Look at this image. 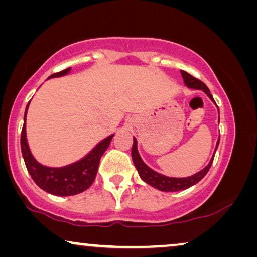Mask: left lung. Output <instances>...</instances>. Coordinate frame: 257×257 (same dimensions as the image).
<instances>
[{"label": "left lung", "instance_id": "8db88e82", "mask_svg": "<svg viewBox=\"0 0 257 257\" xmlns=\"http://www.w3.org/2000/svg\"><path fill=\"white\" fill-rule=\"evenodd\" d=\"M180 73H182V77L184 79V84H185L186 87H189L191 89H199V91H202L206 94V95L209 97V99H211L212 102H214V104L216 106V103H215L214 99H213L211 92H209L208 87L204 84V82L198 80V79L192 77V75L189 74L185 71H180ZM218 111H219V108H218ZM219 121H220V117H219ZM133 140H134V143H133V148H132V158H133L134 165H135L137 172H139V175L141 177V179H142L144 183L149 184L150 186H153V187H155V189H157L160 191H163V192H177V191L186 190L191 186L196 185L197 183H199L200 180L206 176V173L208 172L209 168H211L212 162H213V160H214L215 151H216V149H218V146L220 142V139H218V141H216L214 153H213L211 161H209V163L206 165L204 169L190 177H184V178H175V177H168V176L162 175V173H160V172H156L155 170L149 168V166L144 163L143 160L140 156L139 150H137V141L135 137H133Z\"/></svg>", "mask_w": 257, "mask_h": 257}]
</instances>
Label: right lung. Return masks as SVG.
Wrapping results in <instances>:
<instances>
[{"label": "right lung", "instance_id": "right-lung-1", "mask_svg": "<svg viewBox=\"0 0 257 257\" xmlns=\"http://www.w3.org/2000/svg\"><path fill=\"white\" fill-rule=\"evenodd\" d=\"M70 71L71 67L50 75L49 79L64 77V75L70 73ZM29 103H30V101H29ZM29 103L24 113V123L21 134V150L25 166H27L31 178L42 190L50 194H53V196L67 197L84 192L92 185L94 179H95L100 158L107 150V148L109 147L114 134L103 139L86 156L74 162V163L60 166V168H51V166L43 165L34 157L28 144L25 122H27Z\"/></svg>", "mask_w": 257, "mask_h": 257}]
</instances>
